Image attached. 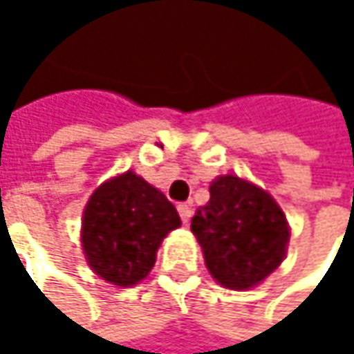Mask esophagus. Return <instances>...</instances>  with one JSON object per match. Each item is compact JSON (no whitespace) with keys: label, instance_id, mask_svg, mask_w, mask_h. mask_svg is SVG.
I'll return each instance as SVG.
<instances>
[{"label":"esophagus","instance_id":"obj_1","mask_svg":"<svg viewBox=\"0 0 354 354\" xmlns=\"http://www.w3.org/2000/svg\"><path fill=\"white\" fill-rule=\"evenodd\" d=\"M178 213H180L182 223H188V221H190V215H192V209H190L188 203H180V205H178Z\"/></svg>","mask_w":354,"mask_h":354}]
</instances>
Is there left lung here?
I'll list each match as a JSON object with an SVG mask.
<instances>
[{"mask_svg": "<svg viewBox=\"0 0 354 354\" xmlns=\"http://www.w3.org/2000/svg\"><path fill=\"white\" fill-rule=\"evenodd\" d=\"M209 192V203L196 209L190 223L205 264L223 287L250 289L285 258V213L268 192L238 176L217 178Z\"/></svg>", "mask_w": 354, "mask_h": 354, "instance_id": "8db88e82", "label": "left lung"}]
</instances>
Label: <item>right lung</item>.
<instances>
[{
	"label": "right lung",
	"instance_id": "1",
	"mask_svg": "<svg viewBox=\"0 0 354 354\" xmlns=\"http://www.w3.org/2000/svg\"><path fill=\"white\" fill-rule=\"evenodd\" d=\"M180 227L176 207L133 172L104 182L88 201L82 246L104 281L129 287L145 279L162 240Z\"/></svg>",
	"mask_w": 354,
	"mask_h": 354
}]
</instances>
